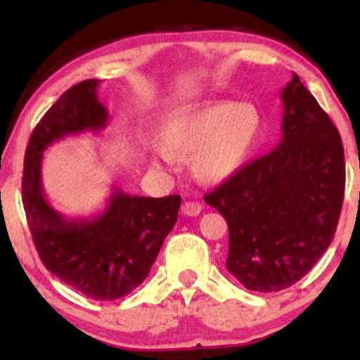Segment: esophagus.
<instances>
[{
  "label": "esophagus",
  "instance_id": "esophagus-1",
  "mask_svg": "<svg viewBox=\"0 0 360 360\" xmlns=\"http://www.w3.org/2000/svg\"><path fill=\"white\" fill-rule=\"evenodd\" d=\"M201 210H203V206L196 203V201H186V203L181 206V211H184V214L186 216H198L201 213Z\"/></svg>",
  "mask_w": 360,
  "mask_h": 360
}]
</instances>
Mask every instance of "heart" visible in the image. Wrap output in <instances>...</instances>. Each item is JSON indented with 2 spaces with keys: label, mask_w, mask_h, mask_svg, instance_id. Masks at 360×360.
<instances>
[{
  "label": "heart",
  "mask_w": 360,
  "mask_h": 360,
  "mask_svg": "<svg viewBox=\"0 0 360 360\" xmlns=\"http://www.w3.org/2000/svg\"><path fill=\"white\" fill-rule=\"evenodd\" d=\"M262 117L252 103L210 101L169 115L162 142H150L154 164H172L175 154L193 155V169L206 181H223L245 164L257 146Z\"/></svg>",
  "instance_id": "obj_1"
}]
</instances>
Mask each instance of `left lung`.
<instances>
[{
	"label": "left lung",
	"mask_w": 360,
	"mask_h": 360,
	"mask_svg": "<svg viewBox=\"0 0 360 360\" xmlns=\"http://www.w3.org/2000/svg\"><path fill=\"white\" fill-rule=\"evenodd\" d=\"M282 103L278 146L205 195L228 223L226 267L264 293L292 287L326 252L346 185L339 131L297 73Z\"/></svg>",
	"instance_id": "1"
}]
</instances>
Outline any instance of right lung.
Wrapping results in <instances>:
<instances>
[{
  "label": "right lung",
  "mask_w": 360,
  "mask_h": 360,
  "mask_svg": "<svg viewBox=\"0 0 360 360\" xmlns=\"http://www.w3.org/2000/svg\"><path fill=\"white\" fill-rule=\"evenodd\" d=\"M100 80L67 90L32 131L24 157L22 205L34 244L49 272L91 300L126 297L144 282L164 239L174 229L181 198L131 196L116 186L105 210L90 218H65L46 198L44 152L53 142L105 129Z\"/></svg>",
  "instance_id": "add662e5"
}]
</instances>
